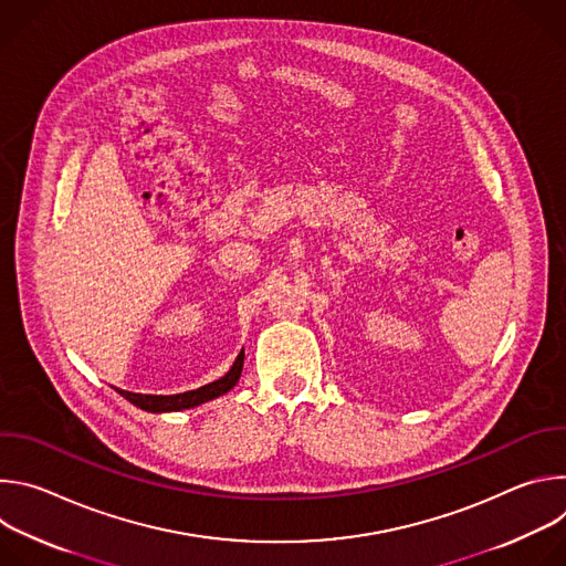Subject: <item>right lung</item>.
I'll use <instances>...</instances> for the list:
<instances>
[{
	"mask_svg": "<svg viewBox=\"0 0 566 566\" xmlns=\"http://www.w3.org/2000/svg\"><path fill=\"white\" fill-rule=\"evenodd\" d=\"M241 367H244V349L234 358L232 367L228 369V374H223L219 380H212L199 389H190L184 394H172V396H164V394H136V391H125V389H116L120 391V396H125L129 402H134L136 408L145 410V412H181V410H190L201 406V402H208L226 391H230L239 376H241Z\"/></svg>",
	"mask_w": 566,
	"mask_h": 566,
	"instance_id": "1",
	"label": "right lung"
}]
</instances>
